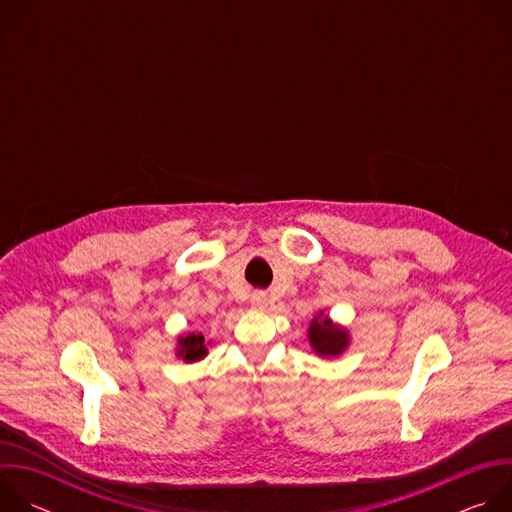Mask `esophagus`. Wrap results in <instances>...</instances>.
<instances>
[{"label": "esophagus", "instance_id": "esophagus-1", "mask_svg": "<svg viewBox=\"0 0 512 512\" xmlns=\"http://www.w3.org/2000/svg\"><path fill=\"white\" fill-rule=\"evenodd\" d=\"M251 302H253V306H255V308H259V310H265V308H267V304H269L265 291H257V294H253Z\"/></svg>", "mask_w": 512, "mask_h": 512}]
</instances>
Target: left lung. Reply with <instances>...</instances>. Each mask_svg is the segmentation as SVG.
Masks as SVG:
<instances>
[{
	"mask_svg": "<svg viewBox=\"0 0 512 512\" xmlns=\"http://www.w3.org/2000/svg\"><path fill=\"white\" fill-rule=\"evenodd\" d=\"M308 340L316 354H320L324 358H334V356H340L348 348L350 334L346 328L334 324L328 316H324V312H320L310 322Z\"/></svg>",
	"mask_w": 512,
	"mask_h": 512,
	"instance_id": "8db88e82",
	"label": "left lung"
}]
</instances>
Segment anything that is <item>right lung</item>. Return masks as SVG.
<instances>
[{"label":"right lung","mask_w":512,"mask_h":512,"mask_svg":"<svg viewBox=\"0 0 512 512\" xmlns=\"http://www.w3.org/2000/svg\"><path fill=\"white\" fill-rule=\"evenodd\" d=\"M208 354L206 342L202 334L190 332L186 336L178 338V348H176V356L182 358L184 362H196L200 358H204Z\"/></svg>","instance_id":"add662e5"}]
</instances>
